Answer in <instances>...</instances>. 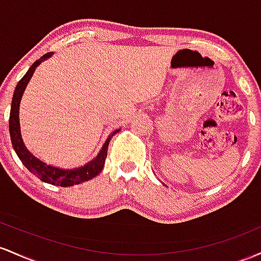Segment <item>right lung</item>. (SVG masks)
<instances>
[{"mask_svg": "<svg viewBox=\"0 0 261 261\" xmlns=\"http://www.w3.org/2000/svg\"><path fill=\"white\" fill-rule=\"evenodd\" d=\"M53 57V53H48V54L43 55L39 60L34 61L33 65L28 69V71L25 72V75L23 76L19 80V83L17 84L16 89H14L13 97H12V105H11V113H10V136H11V142H12V146L16 151V154L18 155L19 160L23 163V165L27 168L32 174H34L38 178L43 181V182L51 184V185L57 186H63V187H69L77 185V184L85 182V181H89L97 176L99 172L102 171L105 166V162H106L107 158V149L108 144H110L111 139L115 136L116 133H118L119 129L113 130L112 133L108 136V138L105 144L102 145L99 153L93 158L92 160H90L89 163H86L83 166H79V168H72V169H61L58 166L49 165V164L42 162L40 159H38L37 156H34L31 151L25 148L24 142L22 139V134H20V124H19V105L20 99H22L23 93H24L25 87L29 83V80L33 76L34 71H36L37 66H39L44 60L49 59Z\"/></svg>", "mask_w": 261, "mask_h": 261, "instance_id": "obj_1", "label": "right lung"}]
</instances>
